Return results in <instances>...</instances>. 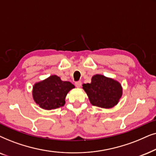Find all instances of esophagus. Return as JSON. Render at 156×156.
Listing matches in <instances>:
<instances>
[{"label":"esophagus","instance_id":"34e87169","mask_svg":"<svg viewBox=\"0 0 156 156\" xmlns=\"http://www.w3.org/2000/svg\"><path fill=\"white\" fill-rule=\"evenodd\" d=\"M81 85H82L81 81H76L75 83V86H76L77 88H80V87L81 86Z\"/></svg>","mask_w":156,"mask_h":156}]
</instances>
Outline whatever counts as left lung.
<instances>
[{
  "label": "left lung",
  "mask_w": 156,
  "mask_h": 156,
  "mask_svg": "<svg viewBox=\"0 0 156 156\" xmlns=\"http://www.w3.org/2000/svg\"><path fill=\"white\" fill-rule=\"evenodd\" d=\"M93 105L110 108L116 105L122 95L119 83L102 75L93 76L90 83L83 85Z\"/></svg>",
  "instance_id": "left-lung-1"
}]
</instances>
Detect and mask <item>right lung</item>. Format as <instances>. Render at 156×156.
I'll return each instance as SVG.
<instances>
[{"label": "right lung", "instance_id": "1", "mask_svg": "<svg viewBox=\"0 0 156 156\" xmlns=\"http://www.w3.org/2000/svg\"><path fill=\"white\" fill-rule=\"evenodd\" d=\"M74 87L71 83L62 81L58 76L54 75L35 84L33 99L43 109L57 108L64 105L66 95Z\"/></svg>", "mask_w": 156, "mask_h": 156}]
</instances>
